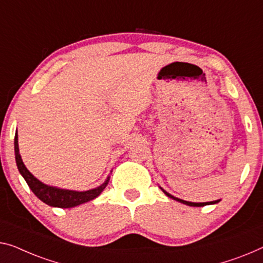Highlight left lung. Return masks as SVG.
<instances>
[{
	"label": "left lung",
	"mask_w": 263,
	"mask_h": 263,
	"mask_svg": "<svg viewBox=\"0 0 263 263\" xmlns=\"http://www.w3.org/2000/svg\"><path fill=\"white\" fill-rule=\"evenodd\" d=\"M159 187H160V190H162L163 193L167 196V197H170V198H172V199H175V201H177V202H181V203H183V204H186V205H190V206H204V205H209V204H216V203H218L219 201H221V199H217V201H213V202H203V203H195V202L184 201V199L177 198V197H175V196H172L171 194L167 193V191L164 190L162 186H159Z\"/></svg>",
	"instance_id": "1"
}]
</instances>
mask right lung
Here are the masks:
<instances>
[{
    "instance_id": "1",
    "label": "right lung",
    "mask_w": 263,
    "mask_h": 263,
    "mask_svg": "<svg viewBox=\"0 0 263 263\" xmlns=\"http://www.w3.org/2000/svg\"><path fill=\"white\" fill-rule=\"evenodd\" d=\"M18 137L17 131L15 133V139H14V150H15V160H16L17 169L20 174L25 181L28 184L30 190L33 191L35 196L49 206L54 208H74L77 205L84 204L86 202L92 201V199L97 198L101 193H103L105 187L108 184L109 176L105 179L103 184H100L99 186L93 187V189L86 190V191H77V190H68V189H61V187L47 185V184L42 183L41 181L35 177L31 172L27 169L25 164L22 162L21 155H20L18 150ZM112 174V171H111Z\"/></svg>"
}]
</instances>
